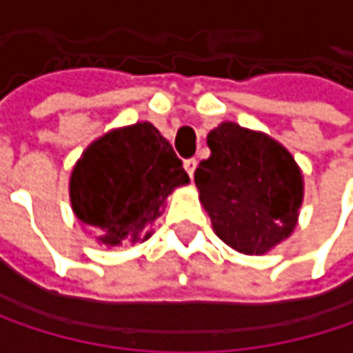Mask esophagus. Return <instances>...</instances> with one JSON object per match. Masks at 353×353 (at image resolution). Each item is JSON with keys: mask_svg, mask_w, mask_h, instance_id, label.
Returning a JSON list of instances; mask_svg holds the SVG:
<instances>
[{"mask_svg": "<svg viewBox=\"0 0 353 353\" xmlns=\"http://www.w3.org/2000/svg\"><path fill=\"white\" fill-rule=\"evenodd\" d=\"M183 168H185L188 176L194 177V172H196V168H198V161H196V159H185V161H183Z\"/></svg>", "mask_w": 353, "mask_h": 353, "instance_id": "obj_1", "label": "esophagus"}]
</instances>
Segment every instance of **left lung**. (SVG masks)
Returning a JSON list of instances; mask_svg holds the SVG:
<instances>
[{
	"mask_svg": "<svg viewBox=\"0 0 353 353\" xmlns=\"http://www.w3.org/2000/svg\"><path fill=\"white\" fill-rule=\"evenodd\" d=\"M210 157L194 181L214 233L233 249L261 255L288 239L303 204L294 157L263 132L223 122L208 132Z\"/></svg>",
	"mask_w": 353,
	"mask_h": 353,
	"instance_id": "1",
	"label": "left lung"
}]
</instances>
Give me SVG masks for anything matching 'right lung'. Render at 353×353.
I'll use <instances>...</instances> for the list:
<instances>
[{"mask_svg":"<svg viewBox=\"0 0 353 353\" xmlns=\"http://www.w3.org/2000/svg\"><path fill=\"white\" fill-rule=\"evenodd\" d=\"M190 181L151 122L110 130L75 163L69 196L79 223L108 247L147 241L165 198Z\"/></svg>","mask_w":353,"mask_h":353,"instance_id":"obj_1","label":"right lung"}]
</instances>
